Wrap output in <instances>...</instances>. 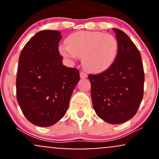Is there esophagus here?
I'll use <instances>...</instances> for the list:
<instances>
[{"mask_svg":"<svg viewBox=\"0 0 159 159\" xmlns=\"http://www.w3.org/2000/svg\"><path fill=\"white\" fill-rule=\"evenodd\" d=\"M80 77H81V78H85L87 77V74L86 73V72H83V71H81V72H80Z\"/></svg>","mask_w":159,"mask_h":159,"instance_id":"obj_1","label":"esophagus"}]
</instances>
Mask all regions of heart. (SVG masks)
<instances>
[{
	"mask_svg": "<svg viewBox=\"0 0 159 159\" xmlns=\"http://www.w3.org/2000/svg\"><path fill=\"white\" fill-rule=\"evenodd\" d=\"M66 44L59 47L61 54L67 59L82 57V63L87 70L101 72L114 63L119 44L111 34L100 31L81 30L70 34Z\"/></svg>",
	"mask_w": 159,
	"mask_h": 159,
	"instance_id": "obj_1",
	"label": "heart"
}]
</instances>
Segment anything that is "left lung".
<instances>
[{
  "instance_id": "1",
  "label": "left lung",
  "mask_w": 159,
  "mask_h": 159,
  "mask_svg": "<svg viewBox=\"0 0 159 159\" xmlns=\"http://www.w3.org/2000/svg\"><path fill=\"white\" fill-rule=\"evenodd\" d=\"M119 44L112 65L99 74H90L91 96L96 114L105 122H126L138 111L143 96L144 72L140 53L130 38L114 28Z\"/></svg>"
}]
</instances>
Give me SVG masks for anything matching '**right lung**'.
I'll return each mask as SVG.
<instances>
[{"label":"right lung","instance_id":"obj_1","mask_svg":"<svg viewBox=\"0 0 159 159\" xmlns=\"http://www.w3.org/2000/svg\"><path fill=\"white\" fill-rule=\"evenodd\" d=\"M57 30H42L25 45L20 54L16 96L28 121L46 127L66 113L69 100L80 80L79 71L62 63Z\"/></svg>","mask_w":159,"mask_h":159}]
</instances>
